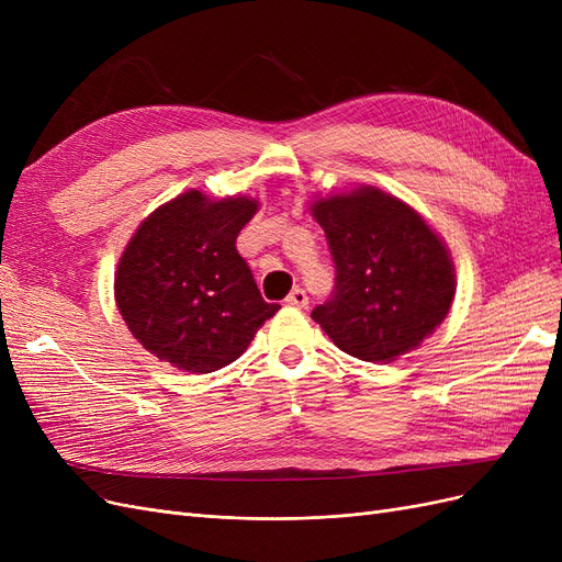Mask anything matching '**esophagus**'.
Returning <instances> with one entry per match:
<instances>
[{
  "label": "esophagus",
  "instance_id": "1",
  "mask_svg": "<svg viewBox=\"0 0 562 562\" xmlns=\"http://www.w3.org/2000/svg\"><path fill=\"white\" fill-rule=\"evenodd\" d=\"M285 304H288V307H297V310H302V307H307V304H310V297H307V293L302 291V288H293L291 295L285 297Z\"/></svg>",
  "mask_w": 562,
  "mask_h": 562
}]
</instances>
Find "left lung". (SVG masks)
Instances as JSON below:
<instances>
[{
  "mask_svg": "<svg viewBox=\"0 0 562 562\" xmlns=\"http://www.w3.org/2000/svg\"><path fill=\"white\" fill-rule=\"evenodd\" d=\"M335 262V291L312 318L333 342L370 363L417 349L450 312L454 265L415 209L378 187L312 203Z\"/></svg>",
  "mask_w": 562,
  "mask_h": 562,
  "instance_id": "1",
  "label": "left lung"
}]
</instances>
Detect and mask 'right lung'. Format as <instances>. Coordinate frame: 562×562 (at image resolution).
Here are the masks:
<instances>
[{
	"mask_svg": "<svg viewBox=\"0 0 562 562\" xmlns=\"http://www.w3.org/2000/svg\"><path fill=\"white\" fill-rule=\"evenodd\" d=\"M258 201H213L190 190L164 203L135 229L114 277V297L133 337L184 372H213L248 349L267 318L236 236Z\"/></svg>",
	"mask_w": 562,
	"mask_h": 562,
	"instance_id": "obj_1",
	"label": "right lung"
}]
</instances>
